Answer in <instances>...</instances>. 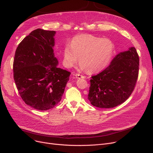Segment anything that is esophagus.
I'll return each instance as SVG.
<instances>
[{
	"instance_id": "esophagus-1",
	"label": "esophagus",
	"mask_w": 153,
	"mask_h": 153,
	"mask_svg": "<svg viewBox=\"0 0 153 153\" xmlns=\"http://www.w3.org/2000/svg\"><path fill=\"white\" fill-rule=\"evenodd\" d=\"M74 76L76 77V78H77V79H81V78H85V77L84 76H82V75H81L80 74H74Z\"/></svg>"
}]
</instances>
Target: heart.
Returning <instances> with one entry per match:
<instances>
[{
    "instance_id": "obj_1",
    "label": "heart",
    "mask_w": 153,
    "mask_h": 153,
    "mask_svg": "<svg viewBox=\"0 0 153 153\" xmlns=\"http://www.w3.org/2000/svg\"><path fill=\"white\" fill-rule=\"evenodd\" d=\"M63 49V64L66 68L74 66L77 61L82 69L95 73L105 69L109 64L114 50L110 39L91 35L74 37Z\"/></svg>"
}]
</instances>
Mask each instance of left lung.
<instances>
[{"instance_id": "left-lung-1", "label": "left lung", "mask_w": 153, "mask_h": 153, "mask_svg": "<svg viewBox=\"0 0 153 153\" xmlns=\"http://www.w3.org/2000/svg\"><path fill=\"white\" fill-rule=\"evenodd\" d=\"M139 56L135 48L117 54L110 66L91 77L88 99L92 105L113 108L129 98L137 82Z\"/></svg>"}]
</instances>
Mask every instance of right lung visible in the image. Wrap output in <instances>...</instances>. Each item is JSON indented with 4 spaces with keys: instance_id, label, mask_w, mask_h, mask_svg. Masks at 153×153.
Returning <instances> with one entry per match:
<instances>
[{
    "instance_id": "obj_1",
    "label": "right lung",
    "mask_w": 153,
    "mask_h": 153,
    "mask_svg": "<svg viewBox=\"0 0 153 153\" xmlns=\"http://www.w3.org/2000/svg\"><path fill=\"white\" fill-rule=\"evenodd\" d=\"M55 31L38 28L19 43L13 64V79L27 105L47 110L61 101L71 72L57 67Z\"/></svg>"
}]
</instances>
